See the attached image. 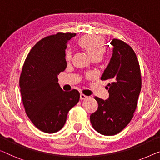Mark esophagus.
<instances>
[{
  "mask_svg": "<svg viewBox=\"0 0 160 160\" xmlns=\"http://www.w3.org/2000/svg\"><path fill=\"white\" fill-rule=\"evenodd\" d=\"M80 99L81 100H85V99H86L87 98H88V96H86V95H84V94H82V93H80Z\"/></svg>",
  "mask_w": 160,
  "mask_h": 160,
  "instance_id": "1",
  "label": "esophagus"
}]
</instances>
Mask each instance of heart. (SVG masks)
<instances>
[{"label": "heart", "mask_w": 160, "mask_h": 160, "mask_svg": "<svg viewBox=\"0 0 160 160\" xmlns=\"http://www.w3.org/2000/svg\"><path fill=\"white\" fill-rule=\"evenodd\" d=\"M78 46L88 52L92 59L95 58L101 59L106 54V43L103 38L95 35H85L78 40ZM68 61L72 59V53L67 51L65 54Z\"/></svg>", "instance_id": "1"}]
</instances>
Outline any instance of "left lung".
Wrapping results in <instances>:
<instances>
[{
  "label": "left lung",
  "instance_id": "1",
  "mask_svg": "<svg viewBox=\"0 0 160 160\" xmlns=\"http://www.w3.org/2000/svg\"><path fill=\"white\" fill-rule=\"evenodd\" d=\"M113 54L101 80H108L106 101L95 97L98 104L90 115V122L98 132L113 136L121 132L132 120L142 88L139 63L129 45L118 39L111 42Z\"/></svg>",
  "mask_w": 160,
  "mask_h": 160
}]
</instances>
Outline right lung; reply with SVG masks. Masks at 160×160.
<instances>
[{
  "label": "right lung",
  "mask_w": 160,
  "mask_h": 160,
  "mask_svg": "<svg viewBox=\"0 0 160 160\" xmlns=\"http://www.w3.org/2000/svg\"><path fill=\"white\" fill-rule=\"evenodd\" d=\"M75 35L58 32L43 38L32 47L23 65L19 85L26 113L45 133L60 130L69 111L80 100L77 90L64 91L57 78L67 68V43Z\"/></svg>",
  "instance_id": "obj_1"
}]
</instances>
